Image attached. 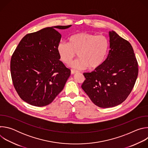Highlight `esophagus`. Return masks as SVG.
<instances>
[{"label":"esophagus","instance_id":"34e87169","mask_svg":"<svg viewBox=\"0 0 148 148\" xmlns=\"http://www.w3.org/2000/svg\"><path fill=\"white\" fill-rule=\"evenodd\" d=\"M77 73H78V71H76V70H71V74H76Z\"/></svg>","mask_w":148,"mask_h":148}]
</instances>
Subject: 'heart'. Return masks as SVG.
Wrapping results in <instances>:
<instances>
[{"instance_id":"b5f03b06","label":"heart","mask_w":148,"mask_h":148,"mask_svg":"<svg viewBox=\"0 0 148 148\" xmlns=\"http://www.w3.org/2000/svg\"><path fill=\"white\" fill-rule=\"evenodd\" d=\"M109 49L107 37L89 32L75 33L70 37L69 43L61 41L57 46L60 58L64 64H69L78 53L79 58L71 64L72 67L78 70L99 67L106 59Z\"/></svg>"}]
</instances>
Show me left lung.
<instances>
[{
  "instance_id": "8db88e82",
  "label": "left lung",
  "mask_w": 148,
  "mask_h": 148,
  "mask_svg": "<svg viewBox=\"0 0 148 148\" xmlns=\"http://www.w3.org/2000/svg\"><path fill=\"white\" fill-rule=\"evenodd\" d=\"M110 50L103 64L91 73H84L81 88L101 108L115 107L131 92L138 75V64L130 42L110 32Z\"/></svg>"
}]
</instances>
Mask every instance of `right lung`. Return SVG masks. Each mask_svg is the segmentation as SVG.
I'll return each mask as SVG.
<instances>
[{"label": "right lung", "mask_w": 148, "mask_h": 148, "mask_svg": "<svg viewBox=\"0 0 148 148\" xmlns=\"http://www.w3.org/2000/svg\"><path fill=\"white\" fill-rule=\"evenodd\" d=\"M46 27L26 34L18 43L10 60L13 86L21 99L36 107L51 103L63 90L71 70L60 60L57 46L61 35Z\"/></svg>", "instance_id": "right-lung-1"}]
</instances>
